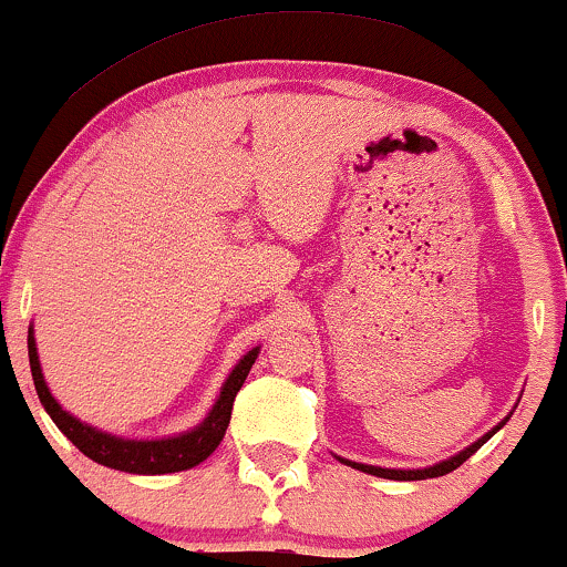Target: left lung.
<instances>
[{"label": "left lung", "mask_w": 567, "mask_h": 567, "mask_svg": "<svg viewBox=\"0 0 567 567\" xmlns=\"http://www.w3.org/2000/svg\"><path fill=\"white\" fill-rule=\"evenodd\" d=\"M504 424H507V419H504L502 424H496V427L491 430V432H485V435L481 437V441L472 443L470 449L458 451L456 456L445 458V462H441V464H432V467H424V470H388V467H374V464H358V462H350V458H342V456H337V458H339V462H342V464H348V467H352V470L369 472V475H377V477H388V481H427V477H441V475H449V472H454L456 467H462V464L467 462V458H470L472 454H475V451L481 449V445H483L485 441H491V437H494L496 432L504 427Z\"/></svg>", "instance_id": "1"}]
</instances>
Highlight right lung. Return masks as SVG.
Wrapping results in <instances>:
<instances>
[{
  "label": "right lung",
  "instance_id": "right-lung-1",
  "mask_svg": "<svg viewBox=\"0 0 567 567\" xmlns=\"http://www.w3.org/2000/svg\"><path fill=\"white\" fill-rule=\"evenodd\" d=\"M257 352L259 348L249 350L241 361L236 363V369L230 371L228 379H225L223 392H219L217 403L212 405L209 416H206L198 427L175 437H162V441H126V437H116L103 430L90 427V424L71 416L69 411H63V405L52 398L50 388H47L42 365H39L37 355V339H33V329H29V363L33 388H37V395L39 401H42L47 414L52 416L58 430L63 432L84 456L103 464V467L132 472V475H166V472H183L202 464L225 437V430H228L230 424L233 401H236L244 379L249 377L251 365L257 361Z\"/></svg>",
  "mask_w": 567,
  "mask_h": 567
}]
</instances>
